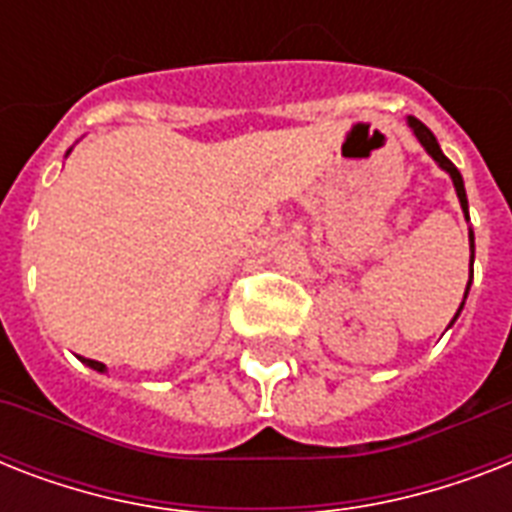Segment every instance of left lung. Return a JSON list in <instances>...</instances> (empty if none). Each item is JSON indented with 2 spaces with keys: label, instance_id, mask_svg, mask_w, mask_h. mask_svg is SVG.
<instances>
[{
  "label": "left lung",
  "instance_id": "8db88e82",
  "mask_svg": "<svg viewBox=\"0 0 512 512\" xmlns=\"http://www.w3.org/2000/svg\"><path fill=\"white\" fill-rule=\"evenodd\" d=\"M406 124H409V130L414 132V138L420 140V146L425 148V151H428L430 159H433V162H436L438 167H441V170L446 172V175L452 177L454 191H457V199H460V207H462V212H465V217H468V193H465V183H462L460 170H457V167H454V164L449 162V159H446L444 151H441V146H438L436 135H433V132H430L428 127H425V124L420 122V119H414V116H406ZM468 239H470V281H468V287H465V297H462L460 311L454 313L452 324H454V321H457V316H460V313H462V308H465V300H468L470 284H473V257H476V236H473V228H470ZM452 324H449V327H452Z\"/></svg>",
  "mask_w": 512,
  "mask_h": 512
}]
</instances>
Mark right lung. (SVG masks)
<instances>
[{
  "label": "right lung",
  "instance_id": "right-lung-1",
  "mask_svg": "<svg viewBox=\"0 0 512 512\" xmlns=\"http://www.w3.org/2000/svg\"><path fill=\"white\" fill-rule=\"evenodd\" d=\"M71 151V148H68ZM84 364L90 366V369H95V372H106V364H100V361H92V358H82Z\"/></svg>",
  "mask_w": 512,
  "mask_h": 512
}]
</instances>
